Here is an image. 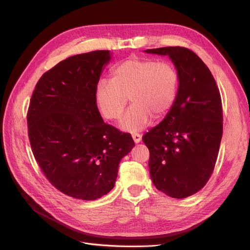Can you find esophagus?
<instances>
[{
    "label": "esophagus",
    "mask_w": 250,
    "mask_h": 250,
    "mask_svg": "<svg viewBox=\"0 0 250 250\" xmlns=\"http://www.w3.org/2000/svg\"><path fill=\"white\" fill-rule=\"evenodd\" d=\"M132 140L135 144H138L142 141V135L139 133H134V134H132Z\"/></svg>",
    "instance_id": "esophagus-1"
}]
</instances>
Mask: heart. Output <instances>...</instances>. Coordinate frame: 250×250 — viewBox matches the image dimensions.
<instances>
[{
    "label": "heart",
    "mask_w": 250,
    "mask_h": 250,
    "mask_svg": "<svg viewBox=\"0 0 250 250\" xmlns=\"http://www.w3.org/2000/svg\"><path fill=\"white\" fill-rule=\"evenodd\" d=\"M179 76L173 64L152 58L130 57L113 67L111 80L101 79L95 100L101 115L109 121L122 117L120 127L137 132L146 128L152 118L162 119L172 108L178 93Z\"/></svg>",
    "instance_id": "heart-1"
}]
</instances>
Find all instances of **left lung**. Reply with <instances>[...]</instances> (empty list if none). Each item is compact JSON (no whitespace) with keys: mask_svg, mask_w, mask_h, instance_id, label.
Here are the masks:
<instances>
[{"mask_svg":"<svg viewBox=\"0 0 250 250\" xmlns=\"http://www.w3.org/2000/svg\"><path fill=\"white\" fill-rule=\"evenodd\" d=\"M145 52L169 56L179 76L172 108L143 138L150 152V176L157 190L186 198L206 186L215 167L223 131L220 93L193 51L166 47Z\"/></svg>","mask_w":250,"mask_h":250,"instance_id":"obj_1","label":"left lung"}]
</instances>
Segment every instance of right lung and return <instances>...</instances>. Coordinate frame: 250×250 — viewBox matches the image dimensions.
Segmentation results:
<instances>
[{"label":"right lung","instance_id":"right-lung-1","mask_svg":"<svg viewBox=\"0 0 250 250\" xmlns=\"http://www.w3.org/2000/svg\"><path fill=\"white\" fill-rule=\"evenodd\" d=\"M109 51L74 55L37 82L27 115L37 164L62 193L96 200L115 187L119 164L134 142L129 133L105 124L95 90Z\"/></svg>","mask_w":250,"mask_h":250}]
</instances>
